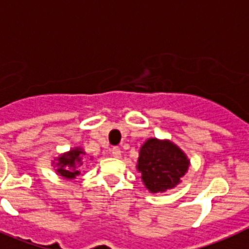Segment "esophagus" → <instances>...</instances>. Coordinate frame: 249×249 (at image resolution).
<instances>
[{
  "label": "esophagus",
  "mask_w": 249,
  "mask_h": 249,
  "mask_svg": "<svg viewBox=\"0 0 249 249\" xmlns=\"http://www.w3.org/2000/svg\"><path fill=\"white\" fill-rule=\"evenodd\" d=\"M111 154H112L113 158H116V159H119L121 156V150L119 147H113L112 150H111Z\"/></svg>",
  "instance_id": "esophagus-1"
}]
</instances>
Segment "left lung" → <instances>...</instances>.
I'll use <instances>...</instances> for the list:
<instances>
[{
  "instance_id": "obj_1",
  "label": "left lung",
  "mask_w": 249,
  "mask_h": 249,
  "mask_svg": "<svg viewBox=\"0 0 249 249\" xmlns=\"http://www.w3.org/2000/svg\"><path fill=\"white\" fill-rule=\"evenodd\" d=\"M190 164L187 155L174 142L151 137L141 146L136 168L144 187L158 194L179 185Z\"/></svg>"
}]
</instances>
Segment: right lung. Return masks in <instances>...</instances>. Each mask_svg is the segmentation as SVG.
Segmentation results:
<instances>
[{"label":"right lung","instance_id":"obj_1","mask_svg":"<svg viewBox=\"0 0 249 249\" xmlns=\"http://www.w3.org/2000/svg\"><path fill=\"white\" fill-rule=\"evenodd\" d=\"M86 152L83 147H72L66 152L52 160V165L55 169V173L66 179H75L77 176L81 174L80 166L84 164ZM93 160V158H90Z\"/></svg>","mask_w":249,"mask_h":249}]
</instances>
